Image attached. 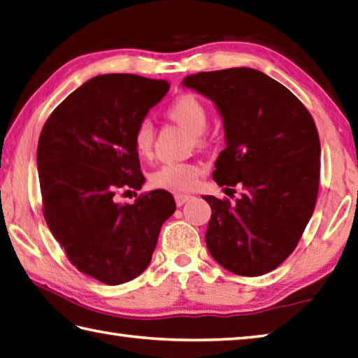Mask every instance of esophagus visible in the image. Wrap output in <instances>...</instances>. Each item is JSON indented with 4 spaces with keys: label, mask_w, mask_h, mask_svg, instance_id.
Masks as SVG:
<instances>
[{
    "label": "esophagus",
    "mask_w": 358,
    "mask_h": 358,
    "mask_svg": "<svg viewBox=\"0 0 358 358\" xmlns=\"http://www.w3.org/2000/svg\"><path fill=\"white\" fill-rule=\"evenodd\" d=\"M191 199H192V195H189V194H175V203H177V206H183L185 203Z\"/></svg>",
    "instance_id": "esophagus-1"
}]
</instances>
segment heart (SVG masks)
Returning a JSON list of instances; mask_svg holds the SVG:
<instances>
[{"instance_id":"heart-1","label":"heart","mask_w":358,"mask_h":358,"mask_svg":"<svg viewBox=\"0 0 358 358\" xmlns=\"http://www.w3.org/2000/svg\"><path fill=\"white\" fill-rule=\"evenodd\" d=\"M166 115L173 122L192 133L195 145L203 147L208 144L209 136L206 129L209 124V111L197 96L186 93L175 97L167 105ZM153 141H155V131L152 124L147 119L139 121L131 133V144L136 155L149 158L152 155ZM201 172V166L195 163H166L150 175V185L157 189H166V191H189L197 185Z\"/></svg>"}]
</instances>
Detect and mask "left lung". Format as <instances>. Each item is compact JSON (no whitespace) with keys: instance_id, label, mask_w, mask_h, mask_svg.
Instances as JSON below:
<instances>
[{"instance_id":"obj_1","label":"left lung","mask_w":358,"mask_h":358,"mask_svg":"<svg viewBox=\"0 0 358 358\" xmlns=\"http://www.w3.org/2000/svg\"><path fill=\"white\" fill-rule=\"evenodd\" d=\"M183 85L219 108L227 147L213 178L242 197L203 195L211 206L205 241L223 268L261 276L279 267L303 236L320 186V136L303 102L251 68L187 76Z\"/></svg>"}]
</instances>
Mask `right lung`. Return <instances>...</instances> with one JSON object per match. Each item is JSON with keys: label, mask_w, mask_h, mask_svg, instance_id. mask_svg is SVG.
<instances>
[{"label": "right lung", "mask_w": 358, "mask_h": 358, "mask_svg": "<svg viewBox=\"0 0 358 358\" xmlns=\"http://www.w3.org/2000/svg\"><path fill=\"white\" fill-rule=\"evenodd\" d=\"M169 90L135 74L96 76L73 91L41 129L37 167L43 215L74 267L107 285L129 282L150 264L161 225L175 213L171 192L141 189L131 133Z\"/></svg>", "instance_id": "right-lung-1"}]
</instances>
